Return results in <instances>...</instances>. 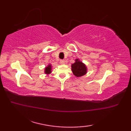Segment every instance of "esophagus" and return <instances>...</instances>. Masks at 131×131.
<instances>
[{
	"mask_svg": "<svg viewBox=\"0 0 131 131\" xmlns=\"http://www.w3.org/2000/svg\"><path fill=\"white\" fill-rule=\"evenodd\" d=\"M60 62L61 65H63V64L65 63V61L63 60H61L60 61Z\"/></svg>",
	"mask_w": 131,
	"mask_h": 131,
	"instance_id": "34e87169",
	"label": "esophagus"
}]
</instances>
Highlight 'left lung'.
I'll return each mask as SVG.
<instances>
[{
	"label": "left lung",
	"mask_w": 131,
	"mask_h": 131,
	"mask_svg": "<svg viewBox=\"0 0 131 131\" xmlns=\"http://www.w3.org/2000/svg\"><path fill=\"white\" fill-rule=\"evenodd\" d=\"M75 62L71 65V71L74 75L80 77L87 74V68L85 64L78 58L75 59Z\"/></svg>",
	"instance_id": "8db88e82"
}]
</instances>
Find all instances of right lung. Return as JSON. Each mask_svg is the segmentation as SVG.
I'll return each mask as SVG.
<instances>
[{
    "mask_svg": "<svg viewBox=\"0 0 131 131\" xmlns=\"http://www.w3.org/2000/svg\"><path fill=\"white\" fill-rule=\"evenodd\" d=\"M52 73V65L51 64H48V65L46 66L44 69V73L46 74H49Z\"/></svg>",
    "mask_w": 131,
    "mask_h": 131,
    "instance_id": "1",
    "label": "right lung"
}]
</instances>
